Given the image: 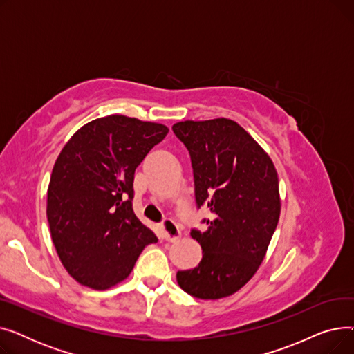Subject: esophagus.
Masks as SVG:
<instances>
[{"label": "esophagus", "instance_id": "34e87169", "mask_svg": "<svg viewBox=\"0 0 354 354\" xmlns=\"http://www.w3.org/2000/svg\"><path fill=\"white\" fill-rule=\"evenodd\" d=\"M160 230H162L163 238L166 241H169V243H175V241H178L179 236H180V231H179V227L176 225V222H174L169 218L163 219Z\"/></svg>", "mask_w": 354, "mask_h": 354}]
</instances>
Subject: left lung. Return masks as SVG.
<instances>
[{"mask_svg": "<svg viewBox=\"0 0 354 354\" xmlns=\"http://www.w3.org/2000/svg\"><path fill=\"white\" fill-rule=\"evenodd\" d=\"M172 130L191 156L196 208L214 215L202 219L205 232L191 230L202 259L176 280L196 299L218 300L245 286L263 263L281 209L277 171L234 120H187Z\"/></svg>", "mask_w": 354, "mask_h": 354, "instance_id": "obj_1", "label": "left lung"}]
</instances>
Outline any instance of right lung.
<instances>
[{
  "mask_svg": "<svg viewBox=\"0 0 354 354\" xmlns=\"http://www.w3.org/2000/svg\"><path fill=\"white\" fill-rule=\"evenodd\" d=\"M167 132L135 118H100L80 127L55 160L47 219L64 268L80 284L106 290L120 283L158 241L133 212V179Z\"/></svg>",
  "mask_w": 354,
  "mask_h": 354,
  "instance_id": "add662e5",
  "label": "right lung"
}]
</instances>
